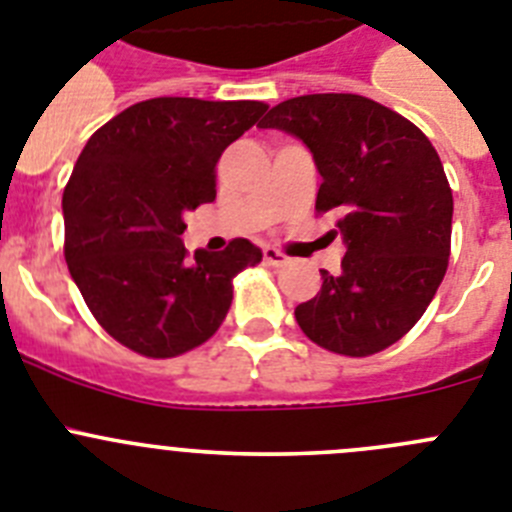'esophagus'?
I'll return each mask as SVG.
<instances>
[{
	"label": "esophagus",
	"mask_w": 512,
	"mask_h": 512,
	"mask_svg": "<svg viewBox=\"0 0 512 512\" xmlns=\"http://www.w3.org/2000/svg\"><path fill=\"white\" fill-rule=\"evenodd\" d=\"M264 261L269 266H282V264H287V256H284L282 251H277V248L266 246L264 248Z\"/></svg>",
	"instance_id": "34e87169"
}]
</instances>
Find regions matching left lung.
I'll use <instances>...</instances> for the list:
<instances>
[{"label": "left lung", "mask_w": 512, "mask_h": 512, "mask_svg": "<svg viewBox=\"0 0 512 512\" xmlns=\"http://www.w3.org/2000/svg\"><path fill=\"white\" fill-rule=\"evenodd\" d=\"M295 135L323 176L315 210L333 212L341 271L295 307L302 333L343 356L400 341L431 305L451 253L449 179L431 140L390 107L359 94H305L259 122Z\"/></svg>", "instance_id": "left-lung-1"}]
</instances>
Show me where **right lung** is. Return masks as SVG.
Masks as SVG:
<instances>
[{
	"label": "right lung",
	"instance_id": "obj_1",
	"mask_svg": "<svg viewBox=\"0 0 512 512\" xmlns=\"http://www.w3.org/2000/svg\"><path fill=\"white\" fill-rule=\"evenodd\" d=\"M264 102L156 97L104 122L63 192L66 264L97 323L130 351L171 359L220 328L233 277L261 261L235 238L187 261L184 212L215 200V166Z\"/></svg>",
	"mask_w": 512,
	"mask_h": 512
}]
</instances>
